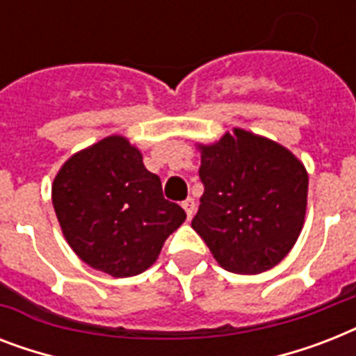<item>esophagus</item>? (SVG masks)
Returning a JSON list of instances; mask_svg holds the SVG:
<instances>
[{
  "mask_svg": "<svg viewBox=\"0 0 356 356\" xmlns=\"http://www.w3.org/2000/svg\"><path fill=\"white\" fill-rule=\"evenodd\" d=\"M183 209H184V212H186V216H188V220H190V218L194 216V212H195V201L192 200V197L184 200L183 201Z\"/></svg>",
  "mask_w": 356,
  "mask_h": 356,
  "instance_id": "34e87169",
  "label": "esophagus"
}]
</instances>
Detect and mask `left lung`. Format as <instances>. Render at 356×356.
Listing matches in <instances>:
<instances>
[{
	"label": "left lung",
	"mask_w": 356,
	"mask_h": 356,
	"mask_svg": "<svg viewBox=\"0 0 356 356\" xmlns=\"http://www.w3.org/2000/svg\"><path fill=\"white\" fill-rule=\"evenodd\" d=\"M200 149L205 192L192 220L195 233L227 271L254 275L279 264L303 229V164L281 144L243 129Z\"/></svg>",
	"instance_id": "left-lung-1"
}]
</instances>
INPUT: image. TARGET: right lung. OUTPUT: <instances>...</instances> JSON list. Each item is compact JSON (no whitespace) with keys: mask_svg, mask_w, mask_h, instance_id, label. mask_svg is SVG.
<instances>
[{"mask_svg":"<svg viewBox=\"0 0 356 356\" xmlns=\"http://www.w3.org/2000/svg\"><path fill=\"white\" fill-rule=\"evenodd\" d=\"M51 200L70 248L113 277L147 270L186 220L177 203L164 200L142 153L118 134L70 156L53 181Z\"/></svg>","mask_w":356,"mask_h":356,"instance_id":"add662e5","label":"right lung"}]
</instances>
